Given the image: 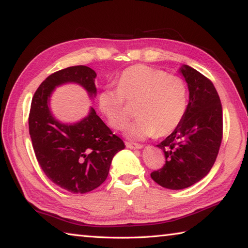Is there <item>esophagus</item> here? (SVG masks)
Returning <instances> with one entry per match:
<instances>
[{"instance_id": "obj_1", "label": "esophagus", "mask_w": 248, "mask_h": 248, "mask_svg": "<svg viewBox=\"0 0 248 248\" xmlns=\"http://www.w3.org/2000/svg\"><path fill=\"white\" fill-rule=\"evenodd\" d=\"M125 146H127L128 149H134V150H140L143 148V145L141 144H138V143H133V142H129V141H125L124 142Z\"/></svg>"}]
</instances>
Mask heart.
<instances>
[{
    "instance_id": "b5f03b06",
    "label": "heart",
    "mask_w": 248,
    "mask_h": 248,
    "mask_svg": "<svg viewBox=\"0 0 248 248\" xmlns=\"http://www.w3.org/2000/svg\"><path fill=\"white\" fill-rule=\"evenodd\" d=\"M124 99L138 102L139 117L125 128V137L131 140H144L156 133L164 137L178 127L186 114L187 87L179 77L137 64L121 72L117 87H104L97 96L99 110L116 130L124 128L130 118Z\"/></svg>"
}]
</instances>
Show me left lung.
Here are the masks:
<instances>
[{"instance_id": "8db88e82", "label": "left lung", "mask_w": 248, "mask_h": 248, "mask_svg": "<svg viewBox=\"0 0 248 248\" xmlns=\"http://www.w3.org/2000/svg\"><path fill=\"white\" fill-rule=\"evenodd\" d=\"M189 91V102L182 123L157 144L165 164L151 173L159 186L184 189L198 183L215 164L222 141V106L212 82L189 65L180 66Z\"/></svg>"}]
</instances>
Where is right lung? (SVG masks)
<instances>
[{
  "label": "right lung",
  "mask_w": 248,
  "mask_h": 248,
  "mask_svg": "<svg viewBox=\"0 0 248 248\" xmlns=\"http://www.w3.org/2000/svg\"><path fill=\"white\" fill-rule=\"evenodd\" d=\"M96 72L75 65L54 72L40 84L31 100L28 124L37 161L52 183L73 194L94 190L106 180L116 153L124 141L111 132L93 107L83 119L63 124L50 109V96L56 87L74 83L94 100Z\"/></svg>",
  "instance_id": "right-lung-1"
}]
</instances>
